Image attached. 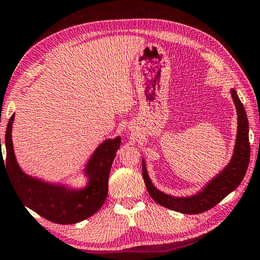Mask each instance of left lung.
<instances>
[{"label": "left lung", "instance_id": "left-lung-1", "mask_svg": "<svg viewBox=\"0 0 260 260\" xmlns=\"http://www.w3.org/2000/svg\"><path fill=\"white\" fill-rule=\"evenodd\" d=\"M231 97L237 110V136L233 153L229 164L209 180L198 192L191 196H172L157 189L150 178L145 159L142 158L143 178L149 194L158 204L164 208L185 214H197L208 211L214 205L231 193L244 178L250 161V142H249V121L246 111L240 102L236 90H230Z\"/></svg>", "mask_w": 260, "mask_h": 260}]
</instances>
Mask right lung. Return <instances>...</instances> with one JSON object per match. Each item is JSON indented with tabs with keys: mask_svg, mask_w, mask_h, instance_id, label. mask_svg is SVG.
Returning a JSON list of instances; mask_svg holds the SVG:
<instances>
[{
	"mask_svg": "<svg viewBox=\"0 0 260 260\" xmlns=\"http://www.w3.org/2000/svg\"><path fill=\"white\" fill-rule=\"evenodd\" d=\"M14 119L15 114L7 125L6 161L3 159L0 139V167L6 163V170L23 204L46 219L57 224L80 223L99 211L107 199L109 175L112 161L121 146V137L107 138L97 146L82 172L85 184L76 187L70 183L49 182L22 170L14 151L11 135Z\"/></svg>",
	"mask_w": 260,
	"mask_h": 260,
	"instance_id": "add662e5",
	"label": "right lung"
}]
</instances>
